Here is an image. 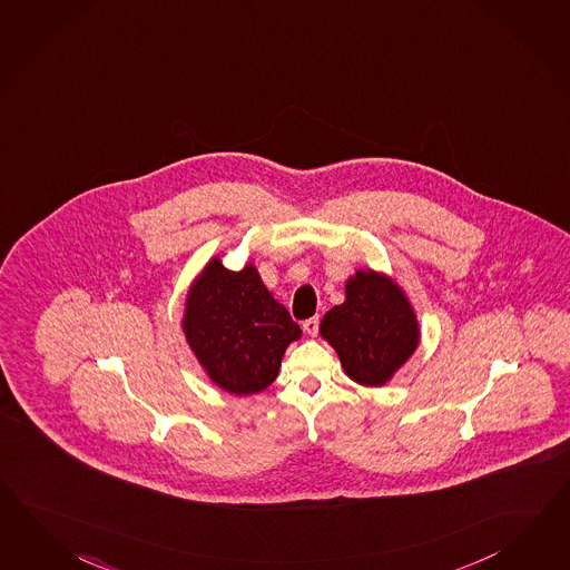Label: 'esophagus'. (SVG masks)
Listing matches in <instances>:
<instances>
[{"mask_svg":"<svg viewBox=\"0 0 570 570\" xmlns=\"http://www.w3.org/2000/svg\"><path fill=\"white\" fill-rule=\"evenodd\" d=\"M320 318L318 316H314V318L305 320L304 322V331L309 334V336H316L318 334Z\"/></svg>","mask_w":570,"mask_h":570,"instance_id":"esophagus-1","label":"esophagus"}]
</instances>
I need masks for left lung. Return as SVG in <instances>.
I'll return each instance as SVG.
<instances>
[{
	"mask_svg": "<svg viewBox=\"0 0 570 570\" xmlns=\"http://www.w3.org/2000/svg\"><path fill=\"white\" fill-rule=\"evenodd\" d=\"M320 334L341 358L344 373L361 385H385L414 355L421 326L396 281L358 268L344 285V302L320 322Z\"/></svg>",
	"mask_w": 570,
	"mask_h": 570,
	"instance_id": "left-lung-1",
	"label": "left lung"
}]
</instances>
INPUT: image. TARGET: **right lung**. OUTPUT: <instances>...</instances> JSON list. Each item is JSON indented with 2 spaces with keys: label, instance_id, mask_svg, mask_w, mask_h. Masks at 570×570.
Here are the masks:
<instances>
[{
  "label": "right lung",
  "instance_id": "1",
  "mask_svg": "<svg viewBox=\"0 0 570 570\" xmlns=\"http://www.w3.org/2000/svg\"><path fill=\"white\" fill-rule=\"evenodd\" d=\"M180 324L207 377L234 396L273 384L287 346L302 338L299 324L266 289L256 266L229 271L219 256L190 283Z\"/></svg>",
  "mask_w": 570,
  "mask_h": 570
}]
</instances>
